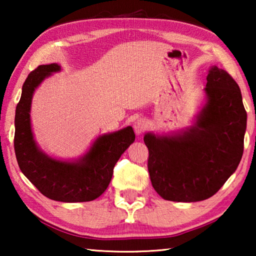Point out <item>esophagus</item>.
<instances>
[{
  "mask_svg": "<svg viewBox=\"0 0 256 256\" xmlns=\"http://www.w3.org/2000/svg\"><path fill=\"white\" fill-rule=\"evenodd\" d=\"M133 126H134V131H136L138 136H141V134L146 131V128H148V124H146V122L144 118H140L136 120V123H134Z\"/></svg>",
  "mask_w": 256,
  "mask_h": 256,
  "instance_id": "esophagus-1",
  "label": "esophagus"
}]
</instances>
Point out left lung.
I'll list each match as a JSON object with an SVG mask.
<instances>
[{
    "mask_svg": "<svg viewBox=\"0 0 256 256\" xmlns=\"http://www.w3.org/2000/svg\"><path fill=\"white\" fill-rule=\"evenodd\" d=\"M204 92L206 102L193 126L177 136L144 138L151 184L164 200H206L240 164L248 122L240 86L227 71L211 66Z\"/></svg>",
    "mask_w": 256,
    "mask_h": 256,
    "instance_id": "left-lung-1",
    "label": "left lung"
}]
</instances>
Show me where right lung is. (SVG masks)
I'll return each mask as SVG.
<instances>
[{"mask_svg": "<svg viewBox=\"0 0 256 256\" xmlns=\"http://www.w3.org/2000/svg\"><path fill=\"white\" fill-rule=\"evenodd\" d=\"M60 71L56 63L40 66L29 73L22 86L14 118V151L24 175L50 200L88 202L105 192L120 156L136 140L131 126L97 138L88 152L76 162L50 158L38 148L30 123L34 89L52 73Z\"/></svg>", "mask_w": 256, "mask_h": 256, "instance_id": "right-lung-1", "label": "right lung"}]
</instances>
